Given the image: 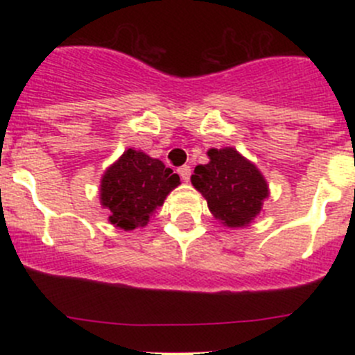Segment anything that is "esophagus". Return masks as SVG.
I'll use <instances>...</instances> for the list:
<instances>
[{
    "instance_id": "34e87169",
    "label": "esophagus",
    "mask_w": 355,
    "mask_h": 355,
    "mask_svg": "<svg viewBox=\"0 0 355 355\" xmlns=\"http://www.w3.org/2000/svg\"><path fill=\"white\" fill-rule=\"evenodd\" d=\"M177 171H178V175H180L182 180H184V182H189V178H191V173H192V171H191V166H187V164H184V166L178 168Z\"/></svg>"
}]
</instances>
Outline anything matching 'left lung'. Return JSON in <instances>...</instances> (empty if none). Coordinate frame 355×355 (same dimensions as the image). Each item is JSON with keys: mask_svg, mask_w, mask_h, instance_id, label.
<instances>
[{"mask_svg": "<svg viewBox=\"0 0 355 355\" xmlns=\"http://www.w3.org/2000/svg\"><path fill=\"white\" fill-rule=\"evenodd\" d=\"M209 163L196 166L192 185L207 200L209 211L227 227H245L259 214L268 198L263 175L235 149H209Z\"/></svg>", "mask_w": 355, "mask_h": 355, "instance_id": "8db88e82", "label": "left lung"}]
</instances>
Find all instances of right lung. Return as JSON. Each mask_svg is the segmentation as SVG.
I'll return each mask as SVG.
<instances>
[{
	"mask_svg": "<svg viewBox=\"0 0 355 355\" xmlns=\"http://www.w3.org/2000/svg\"><path fill=\"white\" fill-rule=\"evenodd\" d=\"M178 184L180 177L163 161L128 149L106 170L101 180V202L110 209L114 227L134 230L148 225Z\"/></svg>",
	"mask_w": 355,
	"mask_h": 355,
	"instance_id": "add662e5",
	"label": "right lung"
}]
</instances>
